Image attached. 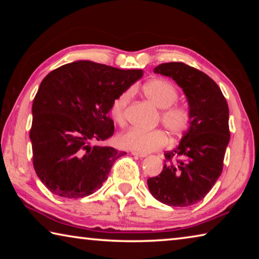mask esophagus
<instances>
[{
    "label": "esophagus",
    "instance_id": "obj_1",
    "mask_svg": "<svg viewBox=\"0 0 259 259\" xmlns=\"http://www.w3.org/2000/svg\"><path fill=\"white\" fill-rule=\"evenodd\" d=\"M131 154H133L136 157H140V159H142V157H145L146 156L145 153H140V152H136V151L131 152Z\"/></svg>",
    "mask_w": 259,
    "mask_h": 259
}]
</instances>
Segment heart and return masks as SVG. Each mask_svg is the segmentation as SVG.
Listing matches in <instances>:
<instances>
[{"mask_svg":"<svg viewBox=\"0 0 259 259\" xmlns=\"http://www.w3.org/2000/svg\"><path fill=\"white\" fill-rule=\"evenodd\" d=\"M144 94L161 112V122L165 129L174 136L182 135L187 130L191 121L190 111L181 105H174L178 98L177 89L169 81L154 78L148 81L143 88ZM131 96L130 90H125L116 96L111 104V115L114 122L123 125L125 122V108ZM166 135L160 129L144 130L131 128L119 135L116 142L121 147L136 152H152L163 147L166 144Z\"/></svg>","mask_w":259,"mask_h":259,"instance_id":"heart-1","label":"heart"}]
</instances>
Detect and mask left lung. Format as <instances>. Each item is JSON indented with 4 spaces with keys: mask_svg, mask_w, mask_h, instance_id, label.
<instances>
[{
    "mask_svg": "<svg viewBox=\"0 0 259 259\" xmlns=\"http://www.w3.org/2000/svg\"><path fill=\"white\" fill-rule=\"evenodd\" d=\"M154 73L182 88L190 106V126L177 148L165 152L166 163L147 179L150 192L171 207H190L202 200L223 171L230 142L229 106L211 77L184 63H164Z\"/></svg>",
    "mask_w": 259,
    "mask_h": 259,
    "instance_id": "obj_1",
    "label": "left lung"
}]
</instances>
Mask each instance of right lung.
I'll return each mask as SVG.
<instances>
[{"label":"right lung","instance_id":"1","mask_svg":"<svg viewBox=\"0 0 259 259\" xmlns=\"http://www.w3.org/2000/svg\"><path fill=\"white\" fill-rule=\"evenodd\" d=\"M143 76L89 60L63 65L43 78L35 96L29 138L33 165L48 190L84 198L102 187L125 152L100 145L114 134L113 99Z\"/></svg>","mask_w":259,"mask_h":259}]
</instances>
